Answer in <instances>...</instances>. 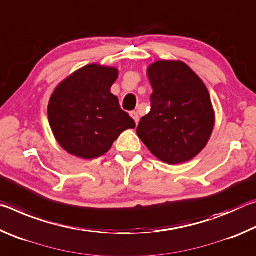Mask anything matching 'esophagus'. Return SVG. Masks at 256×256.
<instances>
[{"mask_svg": "<svg viewBox=\"0 0 256 256\" xmlns=\"http://www.w3.org/2000/svg\"><path fill=\"white\" fill-rule=\"evenodd\" d=\"M131 116L132 118L134 120V122H136V124L138 123V114L136 112H131Z\"/></svg>", "mask_w": 256, "mask_h": 256, "instance_id": "34e87169", "label": "esophagus"}]
</instances>
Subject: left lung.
Returning <instances> with one entry per match:
<instances>
[{"label": "left lung", "mask_w": 256, "mask_h": 256, "mask_svg": "<svg viewBox=\"0 0 256 256\" xmlns=\"http://www.w3.org/2000/svg\"><path fill=\"white\" fill-rule=\"evenodd\" d=\"M151 110L136 134L154 157L177 164L204 149L214 131V110L206 84L182 60H157L148 68Z\"/></svg>", "instance_id": "1"}]
</instances>
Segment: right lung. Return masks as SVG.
I'll return each instance as SVG.
<instances>
[{
    "instance_id": "obj_1",
    "label": "right lung",
    "mask_w": 256,
    "mask_h": 256,
    "mask_svg": "<svg viewBox=\"0 0 256 256\" xmlns=\"http://www.w3.org/2000/svg\"><path fill=\"white\" fill-rule=\"evenodd\" d=\"M118 76L116 68L89 64L56 86L47 112L56 141L66 152L82 159L98 158L120 133L136 128L110 92Z\"/></svg>"
}]
</instances>
